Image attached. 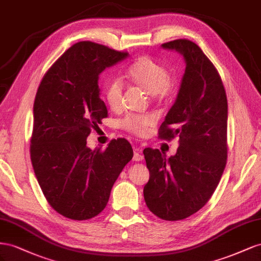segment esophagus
Wrapping results in <instances>:
<instances>
[{"mask_svg":"<svg viewBox=\"0 0 261 261\" xmlns=\"http://www.w3.org/2000/svg\"><path fill=\"white\" fill-rule=\"evenodd\" d=\"M143 158H144V156H143L142 152H141L140 148H135V153H133V161L140 162V161L143 160Z\"/></svg>","mask_w":261,"mask_h":261,"instance_id":"obj_1","label":"esophagus"}]
</instances>
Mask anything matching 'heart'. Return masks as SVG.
Here are the masks:
<instances>
[{
	"label": "heart",
	"mask_w": 261,
	"mask_h": 261,
	"mask_svg": "<svg viewBox=\"0 0 261 261\" xmlns=\"http://www.w3.org/2000/svg\"><path fill=\"white\" fill-rule=\"evenodd\" d=\"M132 84L151 95L154 101L165 102L176 94L177 79L169 74L162 62L150 56H142L133 62L125 73ZM124 84L120 79H113L105 88V100L113 110L122 107ZM155 124L152 115H130L121 121V128L132 135L144 137Z\"/></svg>",
	"instance_id": "b5f03b06"
}]
</instances>
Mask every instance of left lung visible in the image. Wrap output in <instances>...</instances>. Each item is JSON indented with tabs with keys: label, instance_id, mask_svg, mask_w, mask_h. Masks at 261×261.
<instances>
[{
	"label": "left lung",
	"instance_id": "obj_1",
	"mask_svg": "<svg viewBox=\"0 0 261 261\" xmlns=\"http://www.w3.org/2000/svg\"><path fill=\"white\" fill-rule=\"evenodd\" d=\"M184 56L179 93L159 130L161 140H179L174 156L143 151L150 179L144 200L156 217L179 221L204 206L217 189L227 160V98L220 74L197 43L176 39L162 44Z\"/></svg>",
	"mask_w": 261,
	"mask_h": 261
}]
</instances>
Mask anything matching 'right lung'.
<instances>
[{
  "label": "right lung",
  "instance_id": "right-lung-1",
  "mask_svg": "<svg viewBox=\"0 0 261 261\" xmlns=\"http://www.w3.org/2000/svg\"><path fill=\"white\" fill-rule=\"evenodd\" d=\"M126 57L125 51L80 41L50 66L37 91L31 160L48 203L68 219L98 215L132 160L125 139L113 140L103 151L86 145L92 129L108 116L99 98V74Z\"/></svg>",
  "mask_w": 261,
  "mask_h": 261
}]
</instances>
